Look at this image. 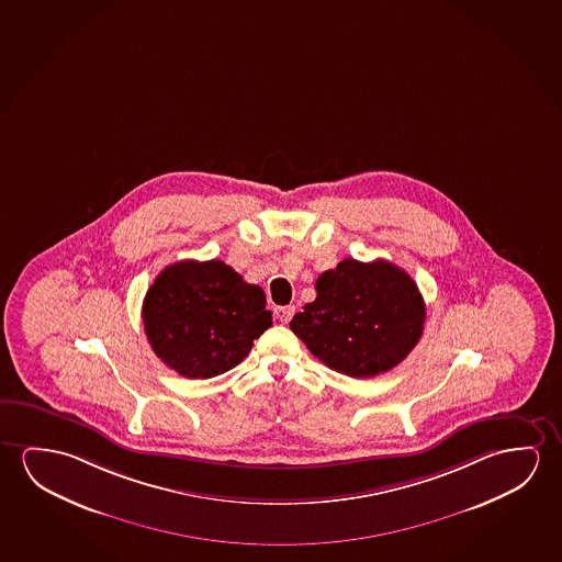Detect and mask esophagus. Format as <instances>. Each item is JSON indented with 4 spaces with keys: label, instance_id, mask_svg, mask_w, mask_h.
<instances>
[{
    "label": "esophagus",
    "instance_id": "esophagus-1",
    "mask_svg": "<svg viewBox=\"0 0 562 562\" xmlns=\"http://www.w3.org/2000/svg\"><path fill=\"white\" fill-rule=\"evenodd\" d=\"M274 313H277L278 319L282 321V323H290V319L294 317L295 307L294 305H284V307H277Z\"/></svg>",
    "mask_w": 562,
    "mask_h": 562
}]
</instances>
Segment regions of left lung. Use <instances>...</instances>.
<instances>
[{
    "label": "left lung",
    "instance_id": "1",
    "mask_svg": "<svg viewBox=\"0 0 562 562\" xmlns=\"http://www.w3.org/2000/svg\"><path fill=\"white\" fill-rule=\"evenodd\" d=\"M315 290V302L295 313L290 328L335 372L350 378L389 372L423 337V294L389 260H340L317 278Z\"/></svg>",
    "mask_w": 562,
    "mask_h": 562
}]
</instances>
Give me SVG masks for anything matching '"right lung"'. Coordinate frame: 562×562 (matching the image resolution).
Masks as SVG:
<instances>
[{
	"instance_id": "obj_1",
	"label": "right lung",
	"mask_w": 562,
	"mask_h": 562,
	"mask_svg": "<svg viewBox=\"0 0 562 562\" xmlns=\"http://www.w3.org/2000/svg\"><path fill=\"white\" fill-rule=\"evenodd\" d=\"M142 319L157 358L189 380L232 370L272 325L262 288L216 259L161 270L144 297Z\"/></svg>"
}]
</instances>
